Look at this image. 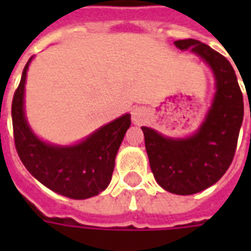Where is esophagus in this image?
Listing matches in <instances>:
<instances>
[{"label":"esophagus","mask_w":251,"mask_h":251,"mask_svg":"<svg viewBox=\"0 0 251 251\" xmlns=\"http://www.w3.org/2000/svg\"><path fill=\"white\" fill-rule=\"evenodd\" d=\"M146 117H147V110L143 106H134L131 109V120L134 124L139 125L142 122H145Z\"/></svg>","instance_id":"34e87169"}]
</instances>
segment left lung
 <instances>
[{
  "label": "left lung",
  "instance_id": "obj_1",
  "mask_svg": "<svg viewBox=\"0 0 251 251\" xmlns=\"http://www.w3.org/2000/svg\"><path fill=\"white\" fill-rule=\"evenodd\" d=\"M190 48L212 69L216 94L199 130L185 139H173L142 126L153 177L163 189L190 195L212 186L232 164L242 120L244 98L237 76L226 57L195 39L175 41Z\"/></svg>",
  "mask_w": 251,
  "mask_h": 251
}]
</instances>
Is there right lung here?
Returning a JSON list of instances; mask_svg holds the SVG:
<instances>
[{"label": "right lung", "mask_w": 251, "mask_h": 251, "mask_svg": "<svg viewBox=\"0 0 251 251\" xmlns=\"http://www.w3.org/2000/svg\"><path fill=\"white\" fill-rule=\"evenodd\" d=\"M29 58L11 104L15 149L31 175L54 193L72 199L98 195L109 185L114 159L130 127V114L106 124L78 145L54 146L33 134L25 116V84Z\"/></svg>", "instance_id": "1"}]
</instances>
